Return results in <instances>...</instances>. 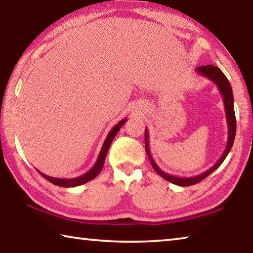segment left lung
I'll use <instances>...</instances> for the list:
<instances>
[{
    "label": "left lung",
    "instance_id": "obj_1",
    "mask_svg": "<svg viewBox=\"0 0 253 253\" xmlns=\"http://www.w3.org/2000/svg\"><path fill=\"white\" fill-rule=\"evenodd\" d=\"M196 72H198V74L201 76L207 77L209 80H211L213 84H215L216 87L219 88L222 98H223L225 117H226V123H228V143H226L224 152L221 155V157L219 158V161H217L215 164L212 166V168H210L208 170H205V172L201 173L199 175H194V176H191V177L175 176V175H170V174L165 173L164 170H162L160 168H158V165L156 164L155 161L153 160V157L151 155V151H149L148 130L145 128V149H146L147 156L149 158V162H151L153 169H155L156 173L160 174L163 178H165L166 181H169L173 184H176V185H179V186L194 185V184L201 182L202 179L209 176L210 174L214 172V170L219 168V166L225 160V157L228 156V154L230 153L231 148H232V146H233L235 131H237V121H235V114H234L233 92H232V88H231V84L229 83L228 78H226L223 72H222L219 68L215 66H211V65L199 67L198 69H196Z\"/></svg>",
    "mask_w": 253,
    "mask_h": 253
}]
</instances>
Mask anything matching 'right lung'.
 <instances>
[{
	"label": "right lung",
	"instance_id": "right-lung-1",
	"mask_svg": "<svg viewBox=\"0 0 253 253\" xmlns=\"http://www.w3.org/2000/svg\"><path fill=\"white\" fill-rule=\"evenodd\" d=\"M126 122H127V118L122 119V121L119 122L117 125H115L113 129L109 131V134L107 135L104 144H102V147L100 149V153H99V155H98V158H97V161L95 163V165H93L92 168L89 169L87 173H84L83 175H80V176L75 177V178H57V177L48 176V175H45V174L41 173V172H39V173L45 179H48L49 182L54 184V185L62 186V187L79 186V185H83V184L87 183L89 181H91V179L95 178L97 175L100 173V170L102 169V166H104V163H105V158H106L107 153H108V149L110 147V145H111V143H113V139L115 138V136L117 135V132L119 131V129H121V127Z\"/></svg>",
	"mask_w": 253,
	"mask_h": 253
}]
</instances>
